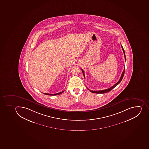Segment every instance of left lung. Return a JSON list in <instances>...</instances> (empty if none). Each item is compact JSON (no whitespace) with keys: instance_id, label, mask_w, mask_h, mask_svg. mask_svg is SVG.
Returning <instances> with one entry per match:
<instances>
[{"instance_id":"1","label":"left lung","mask_w":149,"mask_h":149,"mask_svg":"<svg viewBox=\"0 0 149 149\" xmlns=\"http://www.w3.org/2000/svg\"><path fill=\"white\" fill-rule=\"evenodd\" d=\"M121 47H122V49H123V54H124V57H125V60H126V56H125V52H124V49H123V47L121 45ZM81 71L83 72V74H84V77L85 78V75H84V71L81 69ZM124 72H125V68H124V70H123V72H122V75H121V77H120V78L119 79V80L118 81V82L117 83H116L113 86H111V87H110V88H108V89H107L103 90H100V91H91L90 90L88 89L89 90L90 92H92V93H108V92H110V91H111V90L113 89V88L115 87V86H116L118 84H119V83H120L121 81H122V79H123V76H124Z\"/></svg>"}]
</instances>
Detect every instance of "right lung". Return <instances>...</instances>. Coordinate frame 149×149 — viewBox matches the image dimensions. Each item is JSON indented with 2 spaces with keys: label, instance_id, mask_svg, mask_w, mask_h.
<instances>
[{
  "label": "right lung",
  "instance_id": "1",
  "mask_svg": "<svg viewBox=\"0 0 149 149\" xmlns=\"http://www.w3.org/2000/svg\"><path fill=\"white\" fill-rule=\"evenodd\" d=\"M64 92V91H62V92H60V93H54V94H51V93H44L45 95H60L61 93H62L63 92Z\"/></svg>",
  "mask_w": 149,
  "mask_h": 149
}]
</instances>
